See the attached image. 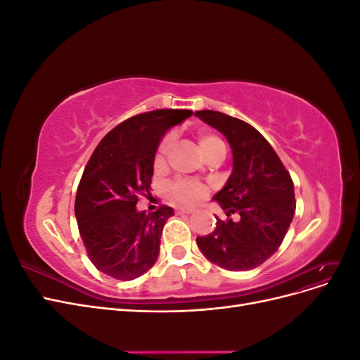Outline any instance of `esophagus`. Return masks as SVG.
I'll return each mask as SVG.
<instances>
[{"label":"esophagus","instance_id":"esophagus-1","mask_svg":"<svg viewBox=\"0 0 360 360\" xmlns=\"http://www.w3.org/2000/svg\"><path fill=\"white\" fill-rule=\"evenodd\" d=\"M176 213L177 214H191V213H193V209H184V207H177Z\"/></svg>","mask_w":360,"mask_h":360}]
</instances>
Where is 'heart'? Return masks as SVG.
<instances>
[{"mask_svg": "<svg viewBox=\"0 0 360 360\" xmlns=\"http://www.w3.org/2000/svg\"><path fill=\"white\" fill-rule=\"evenodd\" d=\"M171 144H172L171 136H167L160 141V144H159L158 151L155 155V167L156 168H162L163 165H165L167 155L171 148ZM198 146H200V150L202 151V155L207 159H210L212 156H214L217 153H225V146L222 143V139L217 138L213 134H207V132L200 134ZM167 193L174 202L181 204V205H195L205 198L207 188L204 186V184L197 183V181L174 180L167 186Z\"/></svg>", "mask_w": 360, "mask_h": 360, "instance_id": "obj_1", "label": "heart"}]
</instances>
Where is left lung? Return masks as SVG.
Segmentation results:
<instances>
[{
    "label": "left lung",
    "instance_id": "obj_1",
    "mask_svg": "<svg viewBox=\"0 0 360 360\" xmlns=\"http://www.w3.org/2000/svg\"><path fill=\"white\" fill-rule=\"evenodd\" d=\"M195 115L219 130L233 151L231 176L213 197L228 219L216 217L214 231L197 237L198 248L222 269H255L276 252L296 212L290 172L269 141L243 120L210 110Z\"/></svg>",
    "mask_w": 360,
    "mask_h": 360
}]
</instances>
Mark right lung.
Masks as SVG:
<instances>
[{"label":"right lung","mask_w":360,"mask_h":360,"mask_svg":"<svg viewBox=\"0 0 360 360\" xmlns=\"http://www.w3.org/2000/svg\"><path fill=\"white\" fill-rule=\"evenodd\" d=\"M191 115L189 110H158L130 117L93 151L76 192L75 216L86 254L102 274L130 281L155 266L163 225L174 210L162 205L146 214L136 202L150 193L162 136Z\"/></svg>","instance_id":"obj_1"}]
</instances>
